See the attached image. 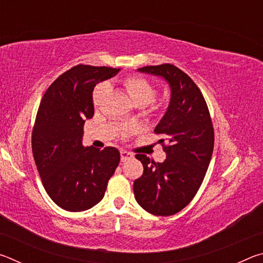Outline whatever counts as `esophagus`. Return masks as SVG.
<instances>
[{"label": "esophagus", "mask_w": 263, "mask_h": 263, "mask_svg": "<svg viewBox=\"0 0 263 263\" xmlns=\"http://www.w3.org/2000/svg\"><path fill=\"white\" fill-rule=\"evenodd\" d=\"M133 158V154L130 152H126V151H122L121 152V160L122 162H126L127 160H130Z\"/></svg>", "instance_id": "1"}]
</instances>
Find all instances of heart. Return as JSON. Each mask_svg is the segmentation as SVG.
Returning a JSON list of instances; mask_svg holds the SVG:
<instances>
[{
    "label": "heart",
    "mask_w": 263,
    "mask_h": 263,
    "mask_svg": "<svg viewBox=\"0 0 263 263\" xmlns=\"http://www.w3.org/2000/svg\"><path fill=\"white\" fill-rule=\"evenodd\" d=\"M124 87L126 88L127 94L130 96L133 103H144L145 105L149 104L154 100L157 95V89L147 79L139 77V75H132L127 77L123 81ZM108 86L105 83H102L97 86L92 94V101L97 104L101 101L102 97L105 94Z\"/></svg>",
    "instance_id": "b5f03b06"
}]
</instances>
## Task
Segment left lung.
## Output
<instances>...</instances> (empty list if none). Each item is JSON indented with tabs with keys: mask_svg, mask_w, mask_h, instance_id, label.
Listing matches in <instances>:
<instances>
[{
	"mask_svg": "<svg viewBox=\"0 0 263 263\" xmlns=\"http://www.w3.org/2000/svg\"><path fill=\"white\" fill-rule=\"evenodd\" d=\"M162 78L171 88V101L154 132L167 140L166 160L154 162L145 154L136 158L144 173L133 183L138 204L155 216H172L195 197L212 157L215 133L206 102L196 83L174 65L138 68Z\"/></svg>",
	"mask_w": 263,
	"mask_h": 263,
	"instance_id": "1",
	"label": "left lung"
}]
</instances>
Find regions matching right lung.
Wrapping results in <instances>:
<instances>
[{
    "mask_svg": "<svg viewBox=\"0 0 263 263\" xmlns=\"http://www.w3.org/2000/svg\"><path fill=\"white\" fill-rule=\"evenodd\" d=\"M121 69L78 65L44 94L32 131V153L44 188L58 206L84 211L104 197L121 154L115 147H83V125L94 116L92 91Z\"/></svg>",
    "mask_w": 263,
    "mask_h": 263,
    "instance_id": "1",
    "label": "right lung"
}]
</instances>
